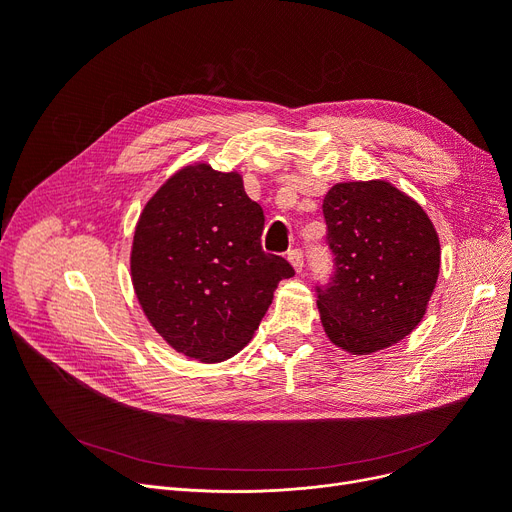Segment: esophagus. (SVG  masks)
<instances>
[{
    "instance_id": "esophagus-1",
    "label": "esophagus",
    "mask_w": 512,
    "mask_h": 512,
    "mask_svg": "<svg viewBox=\"0 0 512 512\" xmlns=\"http://www.w3.org/2000/svg\"><path fill=\"white\" fill-rule=\"evenodd\" d=\"M288 261L294 267V272L301 274L303 272V251L301 249H292L288 251Z\"/></svg>"
}]
</instances>
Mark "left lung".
<instances>
[{"label":"left lung","mask_w":512,"mask_h":512,"mask_svg":"<svg viewBox=\"0 0 512 512\" xmlns=\"http://www.w3.org/2000/svg\"><path fill=\"white\" fill-rule=\"evenodd\" d=\"M334 274L315 286L321 326L353 355L409 336L425 315L440 274L432 220L384 180L340 182L324 199Z\"/></svg>","instance_id":"1"}]
</instances>
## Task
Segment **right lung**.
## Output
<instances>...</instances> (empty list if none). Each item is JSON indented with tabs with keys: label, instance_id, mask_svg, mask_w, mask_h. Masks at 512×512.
Returning <instances> with one entry per match:
<instances>
[{
	"label": "right lung",
	"instance_id": "1",
	"mask_svg": "<svg viewBox=\"0 0 512 512\" xmlns=\"http://www.w3.org/2000/svg\"><path fill=\"white\" fill-rule=\"evenodd\" d=\"M265 215L236 172H176L145 205L130 272L137 299L178 353L220 363L245 346L292 265L263 253Z\"/></svg>",
	"mask_w": 512,
	"mask_h": 512
}]
</instances>
